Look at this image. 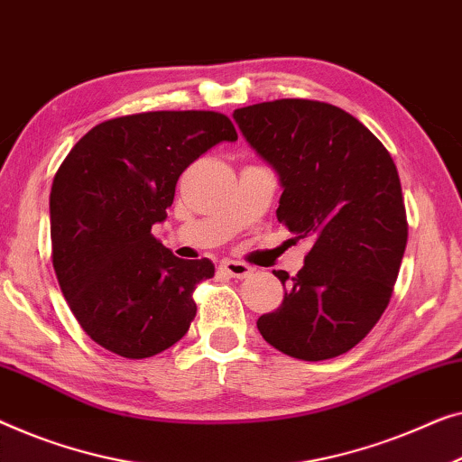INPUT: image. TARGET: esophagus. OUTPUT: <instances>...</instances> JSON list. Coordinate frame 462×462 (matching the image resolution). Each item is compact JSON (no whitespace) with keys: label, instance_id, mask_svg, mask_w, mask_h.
<instances>
[{"label":"esophagus","instance_id":"obj_1","mask_svg":"<svg viewBox=\"0 0 462 462\" xmlns=\"http://www.w3.org/2000/svg\"><path fill=\"white\" fill-rule=\"evenodd\" d=\"M220 269H223L229 277H236V279H245L247 275H252V271H254L252 266L237 263V260H225V263L220 264Z\"/></svg>","mask_w":462,"mask_h":462}]
</instances>
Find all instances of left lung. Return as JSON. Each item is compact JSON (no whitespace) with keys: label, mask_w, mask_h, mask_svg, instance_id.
Segmentation results:
<instances>
[{"label":"left lung","mask_w":462,"mask_h":462,"mask_svg":"<svg viewBox=\"0 0 462 462\" xmlns=\"http://www.w3.org/2000/svg\"><path fill=\"white\" fill-rule=\"evenodd\" d=\"M250 148L277 172V218L312 247L296 277L273 271L285 296L256 320L287 356L327 360L352 350L390 302L409 225L396 164L342 108L277 99L233 112Z\"/></svg>","instance_id":"1"}]
</instances>
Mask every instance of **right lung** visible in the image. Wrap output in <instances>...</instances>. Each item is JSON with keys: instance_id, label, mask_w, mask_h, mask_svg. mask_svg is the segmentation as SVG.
I'll return each instance as SVG.
<instances>
[{"instance_id": "1", "label": "right lung", "mask_w": 462, "mask_h": 462, "mask_svg": "<svg viewBox=\"0 0 462 462\" xmlns=\"http://www.w3.org/2000/svg\"><path fill=\"white\" fill-rule=\"evenodd\" d=\"M236 126L217 112H143L93 126L53 177L51 258L58 283L93 342L148 358L181 339L191 293L215 275L208 258H177L152 226L164 223L179 177Z\"/></svg>"}]
</instances>
